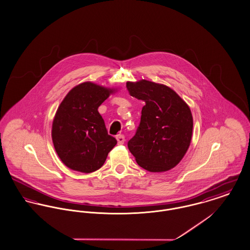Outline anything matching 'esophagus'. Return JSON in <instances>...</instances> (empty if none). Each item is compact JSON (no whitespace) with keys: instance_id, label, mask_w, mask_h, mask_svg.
Instances as JSON below:
<instances>
[{"instance_id":"34e87169","label":"esophagus","mask_w":250,"mask_h":250,"mask_svg":"<svg viewBox=\"0 0 250 250\" xmlns=\"http://www.w3.org/2000/svg\"><path fill=\"white\" fill-rule=\"evenodd\" d=\"M117 140L119 145H123L125 142V136L123 134H118L117 135Z\"/></svg>"}]
</instances>
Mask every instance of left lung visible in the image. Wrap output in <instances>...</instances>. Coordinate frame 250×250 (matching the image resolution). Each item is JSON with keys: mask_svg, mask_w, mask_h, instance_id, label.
<instances>
[{"mask_svg": "<svg viewBox=\"0 0 250 250\" xmlns=\"http://www.w3.org/2000/svg\"><path fill=\"white\" fill-rule=\"evenodd\" d=\"M132 97L145 102L128 148L137 164L151 171L176 166L189 147L193 120L189 107L172 89L142 80L127 83Z\"/></svg>", "mask_w": 250, "mask_h": 250, "instance_id": "1", "label": "left lung"}]
</instances>
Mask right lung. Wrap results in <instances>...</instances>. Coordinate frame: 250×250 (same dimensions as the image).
I'll list each match as a JSON object with an SVG mask.
<instances>
[{
    "label": "right lung",
    "mask_w": 250,
    "mask_h": 250,
    "mask_svg": "<svg viewBox=\"0 0 250 250\" xmlns=\"http://www.w3.org/2000/svg\"><path fill=\"white\" fill-rule=\"evenodd\" d=\"M114 90L92 83L74 87L61 103L52 126L59 157L68 167L90 173L104 164L117 139L108 134L98 109Z\"/></svg>",
    "instance_id": "obj_1"
}]
</instances>
